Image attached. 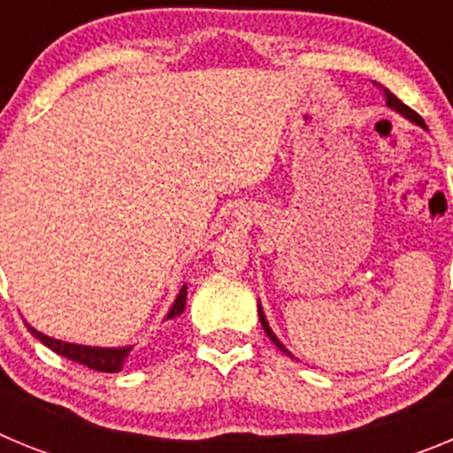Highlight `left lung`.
<instances>
[{
  "label": "left lung",
  "mask_w": 453,
  "mask_h": 453,
  "mask_svg": "<svg viewBox=\"0 0 453 453\" xmlns=\"http://www.w3.org/2000/svg\"><path fill=\"white\" fill-rule=\"evenodd\" d=\"M374 86H379V88H381V83H376V81H374ZM381 90H383V97H386V106H388V108H392V111H395V113H399V115H402V118H406L408 122H413V124H418V127H422V129H426V124H424V119L419 118L418 113H415L413 108H408L406 104H403V102H399V99L395 97V95H392L390 90H388V88H381ZM258 319H261V324H263V329H265L267 338H270L272 342H274V345L279 347V349L283 351V354H288V356H290V358H295V356H292L290 351H288L286 347H283V342H281V340L276 338V334H274V331L270 329V324H267V319H265V313H263V306H261V302H258Z\"/></svg>",
  "instance_id": "1"
}]
</instances>
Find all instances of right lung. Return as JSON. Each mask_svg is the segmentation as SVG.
<instances>
[{
    "instance_id": "obj_1",
    "label": "right lung",
    "mask_w": 453,
    "mask_h": 453,
    "mask_svg": "<svg viewBox=\"0 0 453 453\" xmlns=\"http://www.w3.org/2000/svg\"><path fill=\"white\" fill-rule=\"evenodd\" d=\"M186 295H188V286H181L179 290L177 299L172 303V308L167 311L165 319L177 318L186 311ZM27 329L31 331L34 338H38L40 342L45 347H50L51 351H56L58 356H65L70 361L74 363H81V365L90 367V370H97V372H119L124 367V361H127V356L129 351L134 349V345H124V347H90V345H77V342H65V340H56L50 338V335L40 334L38 329H34L31 324H27Z\"/></svg>"
}]
</instances>
